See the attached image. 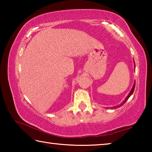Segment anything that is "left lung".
<instances>
[{"label": "left lung", "mask_w": 152, "mask_h": 152, "mask_svg": "<svg viewBox=\"0 0 152 152\" xmlns=\"http://www.w3.org/2000/svg\"><path fill=\"white\" fill-rule=\"evenodd\" d=\"M135 83H134V84H133V88H132V91H131V92H129V94H128V96H127V97H126V99H125V101H124V102H123V104H124L125 103V102H126V101H127V100H128V99H129V98L130 97V96H131V95H132L133 93V91H134V89H135ZM121 105L122 104H121L120 105V106H121ZM120 106H116V107H113V108H115V107H120Z\"/></svg>", "instance_id": "8db88e82"}]
</instances>
